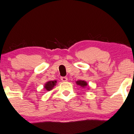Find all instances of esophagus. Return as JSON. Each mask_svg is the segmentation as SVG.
Listing matches in <instances>:
<instances>
[{
  "mask_svg": "<svg viewBox=\"0 0 134 134\" xmlns=\"http://www.w3.org/2000/svg\"><path fill=\"white\" fill-rule=\"evenodd\" d=\"M60 79L63 82H65V81H67V77H61Z\"/></svg>",
  "mask_w": 134,
  "mask_h": 134,
  "instance_id": "1",
  "label": "esophagus"
}]
</instances>
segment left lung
Wrapping results in <instances>:
<instances>
[{
	"mask_svg": "<svg viewBox=\"0 0 134 134\" xmlns=\"http://www.w3.org/2000/svg\"><path fill=\"white\" fill-rule=\"evenodd\" d=\"M76 83L77 85L80 86H81L82 87H84L87 86V82L84 81H77Z\"/></svg>",
	"mask_w": 134,
	"mask_h": 134,
	"instance_id": "1",
	"label": "left lung"
}]
</instances>
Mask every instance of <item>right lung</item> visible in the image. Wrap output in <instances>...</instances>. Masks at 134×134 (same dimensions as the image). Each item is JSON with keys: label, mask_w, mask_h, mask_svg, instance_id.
<instances>
[{"label": "right lung", "mask_w": 134, "mask_h": 134, "mask_svg": "<svg viewBox=\"0 0 134 134\" xmlns=\"http://www.w3.org/2000/svg\"><path fill=\"white\" fill-rule=\"evenodd\" d=\"M56 83L57 81H48V82H47L44 85V88L46 89V90L47 91H50L53 89V87L56 86Z\"/></svg>", "instance_id": "right-lung-1"}]
</instances>
